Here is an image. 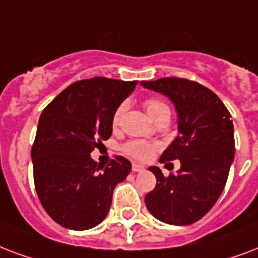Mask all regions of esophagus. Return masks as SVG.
<instances>
[{
    "instance_id": "obj_1",
    "label": "esophagus",
    "mask_w": 258,
    "mask_h": 258,
    "mask_svg": "<svg viewBox=\"0 0 258 258\" xmlns=\"http://www.w3.org/2000/svg\"><path fill=\"white\" fill-rule=\"evenodd\" d=\"M145 170V166L141 164H133V172L134 173H139Z\"/></svg>"
}]
</instances>
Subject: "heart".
I'll use <instances>...</instances> for the list:
<instances>
[{
  "label": "heart",
  "instance_id": "1",
  "mask_svg": "<svg viewBox=\"0 0 258 258\" xmlns=\"http://www.w3.org/2000/svg\"><path fill=\"white\" fill-rule=\"evenodd\" d=\"M145 108H146L147 113L150 115L151 119L155 117L158 113H161V112L169 111L168 105L164 101L158 100V98H149V100H146L145 101ZM123 111H124V104H121V105L116 108L113 117H112V124L116 125L119 123ZM123 150H124L125 154H128L133 158H137V160H147L153 154L154 146L151 143L143 142V141H131V142L125 143L124 146H123Z\"/></svg>",
  "mask_w": 258,
  "mask_h": 258
}]
</instances>
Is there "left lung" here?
Here are the masks:
<instances>
[{
  "label": "left lung",
  "instance_id": "1",
  "mask_svg": "<svg viewBox=\"0 0 258 258\" xmlns=\"http://www.w3.org/2000/svg\"><path fill=\"white\" fill-rule=\"evenodd\" d=\"M149 90L166 96L176 108L178 137L161 155V162L180 160L177 174L165 177L160 168L146 195L147 210L168 225L185 226L203 218L219 199L234 161L231 115L212 90L185 78L142 81Z\"/></svg>",
  "mask_w": 258,
  "mask_h": 258
}]
</instances>
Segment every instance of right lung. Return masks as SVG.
Wrapping results in <instances>:
<instances>
[{
  "mask_svg": "<svg viewBox=\"0 0 258 258\" xmlns=\"http://www.w3.org/2000/svg\"><path fill=\"white\" fill-rule=\"evenodd\" d=\"M137 81L105 77L77 81L43 109L31 157L33 181L46 212L70 230H88L105 219L112 194L131 172L117 155L105 168L90 153L112 135V117Z\"/></svg>",
  "mask_w": 258,
  "mask_h": 258,
  "instance_id": "1",
  "label": "right lung"
}]
</instances>
